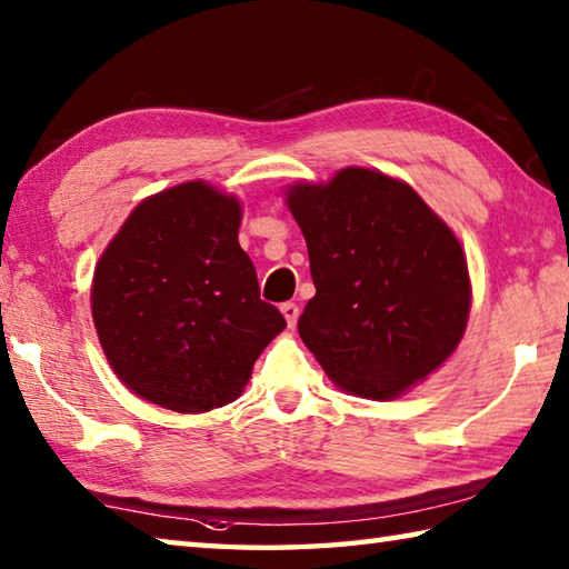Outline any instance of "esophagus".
<instances>
[{
    "label": "esophagus",
    "instance_id": "esophagus-1",
    "mask_svg": "<svg viewBox=\"0 0 569 569\" xmlns=\"http://www.w3.org/2000/svg\"><path fill=\"white\" fill-rule=\"evenodd\" d=\"M281 313L286 316V323L291 326V329H293L296 321H298V306L288 301V303H283V306H281Z\"/></svg>",
    "mask_w": 569,
    "mask_h": 569
}]
</instances>
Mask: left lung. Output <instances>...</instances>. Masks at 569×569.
Returning <instances> with one entry per match:
<instances>
[{"instance_id": "1", "label": "left lung", "mask_w": 569, "mask_h": 569, "mask_svg": "<svg viewBox=\"0 0 569 569\" xmlns=\"http://www.w3.org/2000/svg\"><path fill=\"white\" fill-rule=\"evenodd\" d=\"M316 296L298 333L343 391L393 399L457 349L469 316L467 258L409 186L346 168L293 186Z\"/></svg>"}]
</instances>
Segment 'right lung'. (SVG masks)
I'll return each mask as SVG.
<instances>
[{
  "label": "right lung",
  "instance_id": "1",
  "mask_svg": "<svg viewBox=\"0 0 569 569\" xmlns=\"http://www.w3.org/2000/svg\"><path fill=\"white\" fill-rule=\"evenodd\" d=\"M240 203L182 182L132 210L92 281V319L112 369L138 397L196 413L236 401L286 319L261 301L238 246Z\"/></svg>",
  "mask_w": 569,
  "mask_h": 569
}]
</instances>
